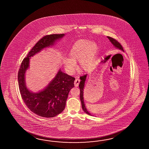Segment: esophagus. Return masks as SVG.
Masks as SVG:
<instances>
[{
    "label": "esophagus",
    "mask_w": 149,
    "mask_h": 149,
    "mask_svg": "<svg viewBox=\"0 0 149 149\" xmlns=\"http://www.w3.org/2000/svg\"><path fill=\"white\" fill-rule=\"evenodd\" d=\"M79 82H80V80L79 79H76L74 80V84L75 87H78L79 85Z\"/></svg>",
    "instance_id": "obj_1"
}]
</instances>
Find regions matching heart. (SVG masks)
<instances>
[{
	"instance_id": "1",
	"label": "heart",
	"mask_w": 149,
	"mask_h": 149,
	"mask_svg": "<svg viewBox=\"0 0 149 149\" xmlns=\"http://www.w3.org/2000/svg\"><path fill=\"white\" fill-rule=\"evenodd\" d=\"M98 47L94 41L81 39L76 41L69 52V58H64L63 64L70 74L74 73L77 62H79L80 69L87 71L91 69L97 53Z\"/></svg>"
}]
</instances>
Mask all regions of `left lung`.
<instances>
[{
	"instance_id": "8db88e82",
	"label": "left lung",
	"mask_w": 149,
	"mask_h": 149,
	"mask_svg": "<svg viewBox=\"0 0 149 149\" xmlns=\"http://www.w3.org/2000/svg\"><path fill=\"white\" fill-rule=\"evenodd\" d=\"M108 39H109L110 41L111 42V44L113 45V46H114V47L117 48L118 49L122 51L123 52H124V49L122 47V46L116 40H115L113 38H111L110 37L107 36ZM87 74H85L84 76L80 77V82L79 83V87L80 88V101L81 102V106H82V110L84 111L87 114H89V115H91V114L89 112L87 108H86L85 104V102H84V87H85V82L86 80V77H87Z\"/></svg>"
}]
</instances>
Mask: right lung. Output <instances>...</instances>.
<instances>
[{"mask_svg": "<svg viewBox=\"0 0 149 149\" xmlns=\"http://www.w3.org/2000/svg\"><path fill=\"white\" fill-rule=\"evenodd\" d=\"M64 36V34H54L41 38L24 58L18 72L19 92L23 101L32 112L42 117H54L63 111L69 93L74 87L75 78L60 69L47 86L35 93L29 90L26 85L25 73L30 67L31 57L44 48L54 46Z\"/></svg>", "mask_w": 149, "mask_h": 149, "instance_id": "obj_1", "label": "right lung"}]
</instances>
